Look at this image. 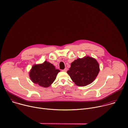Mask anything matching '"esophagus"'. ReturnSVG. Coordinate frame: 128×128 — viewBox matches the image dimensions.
<instances>
[{"label":"esophagus","mask_w":128,"mask_h":128,"mask_svg":"<svg viewBox=\"0 0 128 128\" xmlns=\"http://www.w3.org/2000/svg\"><path fill=\"white\" fill-rule=\"evenodd\" d=\"M62 71H64V72H66V71H67V68H65L64 69L62 70Z\"/></svg>","instance_id":"1"}]
</instances>
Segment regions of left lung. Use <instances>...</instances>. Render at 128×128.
<instances>
[{
	"instance_id": "left-lung-1",
	"label": "left lung",
	"mask_w": 128,
	"mask_h": 128,
	"mask_svg": "<svg viewBox=\"0 0 128 128\" xmlns=\"http://www.w3.org/2000/svg\"><path fill=\"white\" fill-rule=\"evenodd\" d=\"M100 71L97 60L89 56L78 58L71 64L67 74L76 84L86 86L92 83Z\"/></svg>"
}]
</instances>
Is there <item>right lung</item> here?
<instances>
[{"label":"right lung","instance_id":"1","mask_svg":"<svg viewBox=\"0 0 128 128\" xmlns=\"http://www.w3.org/2000/svg\"><path fill=\"white\" fill-rule=\"evenodd\" d=\"M60 71L52 64L46 61L42 64L33 65L29 72V76L34 84L47 88L56 80L57 75Z\"/></svg>","mask_w":128,"mask_h":128}]
</instances>
